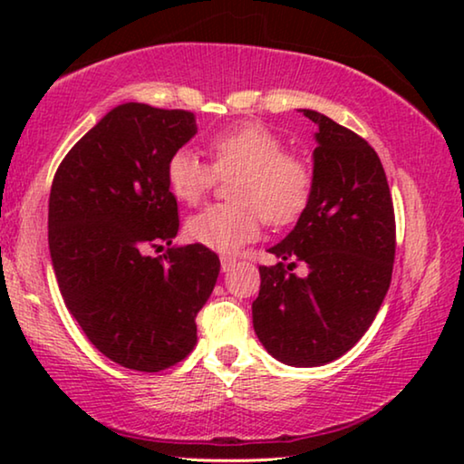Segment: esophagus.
<instances>
[{"mask_svg": "<svg viewBox=\"0 0 464 464\" xmlns=\"http://www.w3.org/2000/svg\"><path fill=\"white\" fill-rule=\"evenodd\" d=\"M235 266V260L233 257H221V270L223 272H229L231 268Z\"/></svg>", "mask_w": 464, "mask_h": 464, "instance_id": "obj_1", "label": "esophagus"}]
</instances>
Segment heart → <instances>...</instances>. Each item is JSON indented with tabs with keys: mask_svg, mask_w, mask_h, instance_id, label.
I'll list each match as a JSON object with an SVG mask.
<instances>
[{
	"mask_svg": "<svg viewBox=\"0 0 464 464\" xmlns=\"http://www.w3.org/2000/svg\"><path fill=\"white\" fill-rule=\"evenodd\" d=\"M213 166L182 147L171 153L166 182L174 198L196 204L218 178H233L235 204H210L186 221L194 243L221 254H235L257 239L262 218L286 225L303 213L311 198L313 174L301 157L285 153L282 139L257 122L225 129L207 140Z\"/></svg>",
	"mask_w": 464,
	"mask_h": 464,
	"instance_id": "heart-1",
	"label": "heart"
}]
</instances>
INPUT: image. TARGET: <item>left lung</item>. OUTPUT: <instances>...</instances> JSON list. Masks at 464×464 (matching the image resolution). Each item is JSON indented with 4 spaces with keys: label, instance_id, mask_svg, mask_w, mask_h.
<instances>
[{
    "label": "left lung",
    "instance_id": "left-lung-1",
    "mask_svg": "<svg viewBox=\"0 0 464 464\" xmlns=\"http://www.w3.org/2000/svg\"><path fill=\"white\" fill-rule=\"evenodd\" d=\"M301 112L319 129L311 198L268 249L280 262L260 266L251 317L274 358L307 368L343 356L374 321L391 285L395 213L374 149L325 114ZM296 259L308 264L304 279L287 272Z\"/></svg>",
    "mask_w": 464,
    "mask_h": 464
}]
</instances>
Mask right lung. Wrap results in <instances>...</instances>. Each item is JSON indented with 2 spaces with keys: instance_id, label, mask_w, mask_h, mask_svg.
I'll return each mask as SVG.
<instances>
[{
  "instance_id": "add662e5",
  "label": "right lung",
  "mask_w": 464,
  "mask_h": 464,
  "mask_svg": "<svg viewBox=\"0 0 464 464\" xmlns=\"http://www.w3.org/2000/svg\"><path fill=\"white\" fill-rule=\"evenodd\" d=\"M196 135L188 110L127 102L72 147L49 198V249L67 309L112 362L160 372L190 354L196 313L221 270L215 251L171 246L178 202L171 153ZM166 242L160 258L149 246Z\"/></svg>"
}]
</instances>
